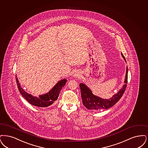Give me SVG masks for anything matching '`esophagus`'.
<instances>
[{
  "mask_svg": "<svg viewBox=\"0 0 148 148\" xmlns=\"http://www.w3.org/2000/svg\"><path fill=\"white\" fill-rule=\"evenodd\" d=\"M79 72L78 73V72H76V73H75L74 74H73V77H78L79 76Z\"/></svg>",
  "mask_w": 148,
  "mask_h": 148,
  "instance_id": "1",
  "label": "esophagus"
}]
</instances>
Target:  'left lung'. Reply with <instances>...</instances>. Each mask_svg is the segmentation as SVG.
<instances>
[{
  "instance_id": "obj_1",
  "label": "left lung",
  "mask_w": 148,
  "mask_h": 148,
  "mask_svg": "<svg viewBox=\"0 0 148 148\" xmlns=\"http://www.w3.org/2000/svg\"><path fill=\"white\" fill-rule=\"evenodd\" d=\"M123 58L126 61L125 58L122 53ZM128 81V67H127L125 79L124 81L125 84L123 86L122 88L119 90V92L113 95L109 99H103L99 97L94 95L90 89L86 86L84 84H79V87L81 92V97L82 99V103L84 106L88 109L93 110H101V109H107L112 107L116 104L122 97L126 87Z\"/></svg>"
}]
</instances>
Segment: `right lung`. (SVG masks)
I'll list each match as a JSON object with an SVG mask.
<instances>
[{"instance_id": "add662e5", "label": "right lung", "mask_w": 148, "mask_h": 148, "mask_svg": "<svg viewBox=\"0 0 148 148\" xmlns=\"http://www.w3.org/2000/svg\"><path fill=\"white\" fill-rule=\"evenodd\" d=\"M16 81L20 94L29 103L39 107H47L54 103V102L58 99L60 91L67 82L66 79L60 80L48 93L45 95H40L39 97H36L27 93L23 89L16 76Z\"/></svg>"}]
</instances>
